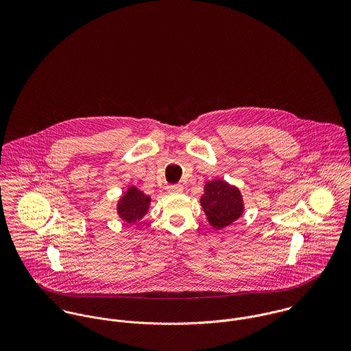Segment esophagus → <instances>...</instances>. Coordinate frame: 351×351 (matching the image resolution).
<instances>
[{
  "instance_id": "esophagus-1",
  "label": "esophagus",
  "mask_w": 351,
  "mask_h": 351,
  "mask_svg": "<svg viewBox=\"0 0 351 351\" xmlns=\"http://www.w3.org/2000/svg\"><path fill=\"white\" fill-rule=\"evenodd\" d=\"M182 185H169L167 188H166V191L169 192V193H178V192H182Z\"/></svg>"
}]
</instances>
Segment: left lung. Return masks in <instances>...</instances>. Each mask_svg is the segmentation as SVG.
Returning <instances> with one entry per match:
<instances>
[{"label":"left lung","instance_id":"left-lung-1","mask_svg":"<svg viewBox=\"0 0 351 351\" xmlns=\"http://www.w3.org/2000/svg\"><path fill=\"white\" fill-rule=\"evenodd\" d=\"M200 204L206 220L216 230L232 224L245 209L241 191L223 180H212L205 184Z\"/></svg>","mask_w":351,"mask_h":351}]
</instances>
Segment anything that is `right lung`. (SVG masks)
<instances>
[{"mask_svg": "<svg viewBox=\"0 0 351 351\" xmlns=\"http://www.w3.org/2000/svg\"><path fill=\"white\" fill-rule=\"evenodd\" d=\"M151 197L135 186H130L117 201V215L127 223H136L150 208Z\"/></svg>", "mask_w": 351, "mask_h": 351, "instance_id": "add662e5", "label": "right lung"}]
</instances>
